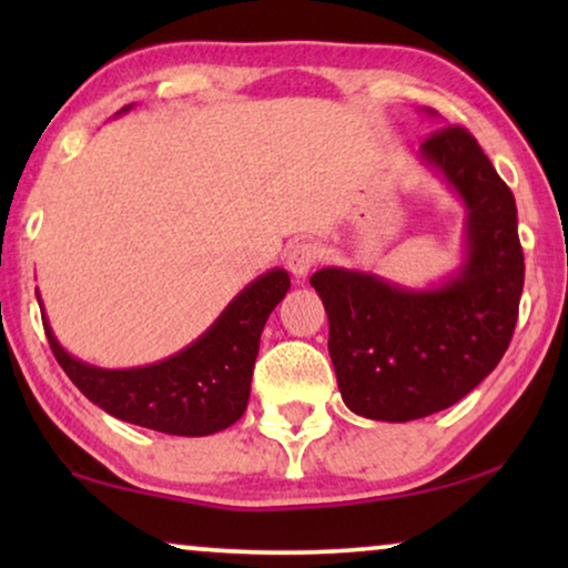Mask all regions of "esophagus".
Returning <instances> with one entry per match:
<instances>
[{
  "label": "esophagus",
  "mask_w": 568,
  "mask_h": 568,
  "mask_svg": "<svg viewBox=\"0 0 568 568\" xmlns=\"http://www.w3.org/2000/svg\"><path fill=\"white\" fill-rule=\"evenodd\" d=\"M317 261H321V247L310 243V240H300L286 253V266H290V271L297 278H305Z\"/></svg>",
  "instance_id": "34e87169"
}]
</instances>
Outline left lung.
Returning <instances> with one entry per match:
<instances>
[{"mask_svg":"<svg viewBox=\"0 0 568 568\" xmlns=\"http://www.w3.org/2000/svg\"><path fill=\"white\" fill-rule=\"evenodd\" d=\"M422 158L468 209L460 271L422 292L348 268L310 278L328 313L341 398L375 422H414L465 398L501 362L523 297L515 196L476 136L437 129L422 142Z\"/></svg>","mask_w":568,"mask_h":568,"instance_id":"left-lung-1","label":"left lung"}]
</instances>
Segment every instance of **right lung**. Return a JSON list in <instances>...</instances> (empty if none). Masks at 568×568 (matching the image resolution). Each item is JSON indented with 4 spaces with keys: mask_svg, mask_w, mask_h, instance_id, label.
Masks as SVG:
<instances>
[{
    "mask_svg": "<svg viewBox=\"0 0 568 568\" xmlns=\"http://www.w3.org/2000/svg\"><path fill=\"white\" fill-rule=\"evenodd\" d=\"M286 292L290 274L268 271L230 302L204 336L150 367H92L61 348L45 313L43 328L67 377L105 414L178 437H206L245 414L261 331Z\"/></svg>",
    "mask_w": 568,
    "mask_h": 568,
    "instance_id": "add662e5",
    "label": "right lung"
}]
</instances>
